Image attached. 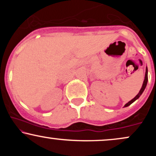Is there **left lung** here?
Wrapping results in <instances>:
<instances>
[{
  "label": "left lung",
  "mask_w": 156,
  "mask_h": 156,
  "mask_svg": "<svg viewBox=\"0 0 156 156\" xmlns=\"http://www.w3.org/2000/svg\"><path fill=\"white\" fill-rule=\"evenodd\" d=\"M147 67H146V72H145V76H144V82H143V84H142V87H141V88L140 89V91H139V92L138 93V94L135 97V98H133V99H132L131 101L128 102V103H126V104L125 105L124 107H127L128 106V105H130V104H132V103H133L134 101H136V100L138 99V98H139L141 95V94H142L143 92H144V90L146 88V86H147V80H148V77H147Z\"/></svg>",
  "instance_id": "obj_1"
}]
</instances>
